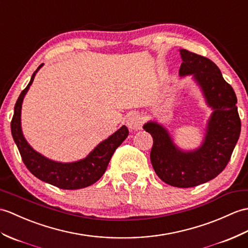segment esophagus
<instances>
[{"label":"esophagus","mask_w":248,"mask_h":248,"mask_svg":"<svg viewBox=\"0 0 248 248\" xmlns=\"http://www.w3.org/2000/svg\"><path fill=\"white\" fill-rule=\"evenodd\" d=\"M125 124H126V126H128L131 131H137L141 128L142 118L140 115L132 114L130 116H128V118H126Z\"/></svg>","instance_id":"34e87169"}]
</instances>
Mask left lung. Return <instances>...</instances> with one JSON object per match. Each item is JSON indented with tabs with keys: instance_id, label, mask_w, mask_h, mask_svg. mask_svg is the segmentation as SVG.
Returning <instances> with one entry per match:
<instances>
[{
	"instance_id": "1",
	"label": "left lung",
	"mask_w": 248,
	"mask_h": 248,
	"mask_svg": "<svg viewBox=\"0 0 248 248\" xmlns=\"http://www.w3.org/2000/svg\"><path fill=\"white\" fill-rule=\"evenodd\" d=\"M180 55L178 75L191 76L212 110L202 143L194 150H183L168 129L155 120L142 128L153 137L150 158L155 173L168 185L189 188L214 180L225 169L239 140L241 120L234 91L215 63L186 49H180Z\"/></svg>"
}]
</instances>
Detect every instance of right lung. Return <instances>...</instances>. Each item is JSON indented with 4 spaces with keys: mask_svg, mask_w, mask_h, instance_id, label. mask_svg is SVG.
Returning <instances> with one entry per match:
<instances>
[{
    "mask_svg": "<svg viewBox=\"0 0 248 248\" xmlns=\"http://www.w3.org/2000/svg\"><path fill=\"white\" fill-rule=\"evenodd\" d=\"M42 66L43 64L40 65L36 72L32 74L30 83L25 90L22 91L16 102L14 117L10 124L13 138L19 149L23 163L39 180L66 190L89 187L96 183L105 173L115 150L128 137L129 130L125 125H123L115 133L108 136L107 140L98 143L89 155H86V157L76 160V162H56V160L49 159L41 153L37 152L27 142L24 135H23L21 111L24 97L31 88L34 76Z\"/></svg>",
    "mask_w": 248,
    "mask_h": 248,
    "instance_id": "obj_1",
    "label": "right lung"
}]
</instances>
